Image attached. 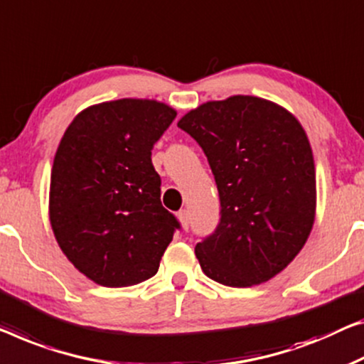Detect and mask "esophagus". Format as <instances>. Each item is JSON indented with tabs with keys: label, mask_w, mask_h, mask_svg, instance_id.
Listing matches in <instances>:
<instances>
[{
	"label": "esophagus",
	"mask_w": 364,
	"mask_h": 364,
	"mask_svg": "<svg viewBox=\"0 0 364 364\" xmlns=\"http://www.w3.org/2000/svg\"><path fill=\"white\" fill-rule=\"evenodd\" d=\"M178 219H180L183 229L188 230L189 229V224H191V219H189L188 210H180V213H178Z\"/></svg>",
	"instance_id": "34e87169"
}]
</instances>
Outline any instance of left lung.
<instances>
[{"label": "left lung", "instance_id": "obj_1", "mask_svg": "<svg viewBox=\"0 0 364 364\" xmlns=\"http://www.w3.org/2000/svg\"><path fill=\"white\" fill-rule=\"evenodd\" d=\"M178 127L203 149L219 191V224L194 248L200 268L230 287L271 279L302 250L316 214L302 126L274 102L232 96L188 112Z\"/></svg>", "mask_w": 364, "mask_h": 364}]
</instances>
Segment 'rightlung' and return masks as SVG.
I'll list each match as a JSON object with an SVG mask.
<instances>
[{
  "label": "right lung",
  "mask_w": 364,
  "mask_h": 364,
  "mask_svg": "<svg viewBox=\"0 0 364 364\" xmlns=\"http://www.w3.org/2000/svg\"><path fill=\"white\" fill-rule=\"evenodd\" d=\"M176 112L164 102L119 100L80 112L58 145L50 224L58 247L106 287L154 276L181 224L161 205L151 150Z\"/></svg>",
  "instance_id": "add662e5"
}]
</instances>
